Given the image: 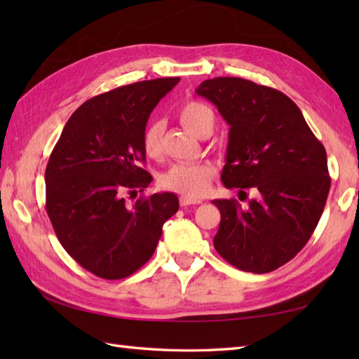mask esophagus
Instances as JSON below:
<instances>
[{
	"label": "esophagus",
	"mask_w": 359,
	"mask_h": 359,
	"mask_svg": "<svg viewBox=\"0 0 359 359\" xmlns=\"http://www.w3.org/2000/svg\"><path fill=\"white\" fill-rule=\"evenodd\" d=\"M197 203H201V201L191 199V197H187V196H182L180 197V205H182V207H188V205H197Z\"/></svg>",
	"instance_id": "esophagus-1"
}]
</instances>
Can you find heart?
<instances>
[{"label": "heart", "mask_w": 359, "mask_h": 359, "mask_svg": "<svg viewBox=\"0 0 359 359\" xmlns=\"http://www.w3.org/2000/svg\"><path fill=\"white\" fill-rule=\"evenodd\" d=\"M179 117L189 133L201 137L203 133L215 129L216 117L210 106L201 102H187L179 111ZM165 123L156 120L143 133V149L152 158H157L163 149ZM215 177V168L202 163H179L171 166L160 177V187L182 196L197 199L208 191Z\"/></svg>", "instance_id": "heart-1"}]
</instances>
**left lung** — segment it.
I'll return each instance as SVG.
<instances>
[{"label": "left lung", "instance_id": "1", "mask_svg": "<svg viewBox=\"0 0 359 359\" xmlns=\"http://www.w3.org/2000/svg\"><path fill=\"white\" fill-rule=\"evenodd\" d=\"M196 94L216 106L230 126L226 188H251L241 207L216 199L215 248L236 269L270 273L299 253L321 219L330 189L327 154L301 109L279 90L238 77L205 80Z\"/></svg>", "mask_w": 359, "mask_h": 359}]
</instances>
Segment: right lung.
<instances>
[{
  "label": "right lung",
  "mask_w": 359,
  "mask_h": 359,
  "mask_svg": "<svg viewBox=\"0 0 359 359\" xmlns=\"http://www.w3.org/2000/svg\"><path fill=\"white\" fill-rule=\"evenodd\" d=\"M180 81L156 79L90 98L63 128L46 168V211L63 248L103 279H123L149 261L179 210L174 193L125 203L151 184L143 133L149 114Z\"/></svg>",
  "instance_id": "add662e5"
}]
</instances>
